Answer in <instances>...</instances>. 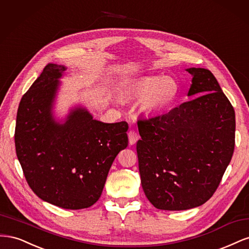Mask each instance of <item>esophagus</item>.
<instances>
[{"mask_svg": "<svg viewBox=\"0 0 249 249\" xmlns=\"http://www.w3.org/2000/svg\"><path fill=\"white\" fill-rule=\"evenodd\" d=\"M127 137H129V143L131 145L135 144V143H136L137 140L139 139L138 134L135 131H130L129 133H127Z\"/></svg>", "mask_w": 249, "mask_h": 249, "instance_id": "esophagus-1", "label": "esophagus"}]
</instances>
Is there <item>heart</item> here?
Returning <instances> with one entry per match:
<instances>
[{"instance_id": "obj_1", "label": "heart", "mask_w": 249, "mask_h": 249, "mask_svg": "<svg viewBox=\"0 0 249 249\" xmlns=\"http://www.w3.org/2000/svg\"><path fill=\"white\" fill-rule=\"evenodd\" d=\"M179 91L178 83L171 77L147 76L127 83L124 93L132 99H142L140 109L147 114L167 110Z\"/></svg>"}]
</instances>
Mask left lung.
Segmentation results:
<instances>
[{"label": "left lung", "instance_id": "1", "mask_svg": "<svg viewBox=\"0 0 249 249\" xmlns=\"http://www.w3.org/2000/svg\"><path fill=\"white\" fill-rule=\"evenodd\" d=\"M197 95L168 113L137 122L141 185L160 210L201 206L213 196L235 148V111L214 74L188 69Z\"/></svg>", "mask_w": 249, "mask_h": 249}]
</instances>
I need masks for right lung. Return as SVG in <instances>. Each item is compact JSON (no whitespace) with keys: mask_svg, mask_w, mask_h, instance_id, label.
<instances>
[{"mask_svg":"<svg viewBox=\"0 0 249 249\" xmlns=\"http://www.w3.org/2000/svg\"><path fill=\"white\" fill-rule=\"evenodd\" d=\"M66 69L49 63L22 95L14 142L18 159L33 192L52 205L80 210L99 200L116 156L127 146L125 122L105 124L83 108L60 124L52 106Z\"/></svg>","mask_w":249,"mask_h":249,"instance_id":"obj_1","label":"right lung"}]
</instances>
